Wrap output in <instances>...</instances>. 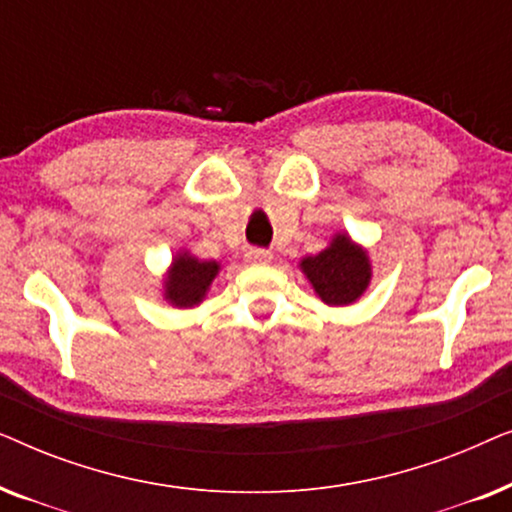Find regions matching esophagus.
Masks as SVG:
<instances>
[{
	"instance_id": "34e87169",
	"label": "esophagus",
	"mask_w": 512,
	"mask_h": 512,
	"mask_svg": "<svg viewBox=\"0 0 512 512\" xmlns=\"http://www.w3.org/2000/svg\"><path fill=\"white\" fill-rule=\"evenodd\" d=\"M247 261L251 265H268V263H272V254H270V251H265V249H249L247 251Z\"/></svg>"
}]
</instances>
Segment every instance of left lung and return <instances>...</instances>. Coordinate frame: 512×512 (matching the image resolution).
Segmentation results:
<instances>
[{"label":"left lung","instance_id":"1","mask_svg":"<svg viewBox=\"0 0 512 512\" xmlns=\"http://www.w3.org/2000/svg\"><path fill=\"white\" fill-rule=\"evenodd\" d=\"M298 268L317 298L328 307L354 305L368 291L373 279L368 249L354 242L347 230L335 233L328 247L319 254L300 258Z\"/></svg>","mask_w":512,"mask_h":512}]
</instances>
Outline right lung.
Instances as JSON below:
<instances>
[{"instance_id":"right-lung-1","label":"right lung","mask_w":512,"mask_h":512,"mask_svg":"<svg viewBox=\"0 0 512 512\" xmlns=\"http://www.w3.org/2000/svg\"><path fill=\"white\" fill-rule=\"evenodd\" d=\"M221 263L205 261L181 247L172 256L170 268L163 275V298L177 310H193L207 298L212 282L219 277Z\"/></svg>"}]
</instances>
